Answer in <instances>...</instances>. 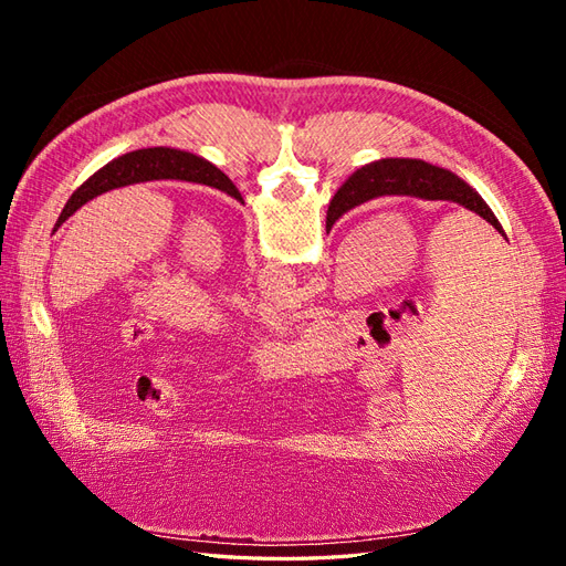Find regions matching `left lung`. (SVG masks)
I'll return each instance as SVG.
<instances>
[{
	"mask_svg": "<svg viewBox=\"0 0 566 566\" xmlns=\"http://www.w3.org/2000/svg\"><path fill=\"white\" fill-rule=\"evenodd\" d=\"M160 179H177V181L212 186V188H219V191H224L231 198L243 202V196L238 193L233 181L224 172H221V169H217L208 160H202L200 156H193V153L177 150V148H165V146L142 148V150L127 153V156H119L117 160L108 163L106 167H101L96 175H92L87 181H84L77 191L67 198L63 212L59 214L54 231L63 224L67 217H73L84 202H90L92 198H96L101 193L113 191V188L129 186V184L160 181Z\"/></svg>",
	"mask_w": 566,
	"mask_h": 566,
	"instance_id": "left-lung-1",
	"label": "left lung"
}]
</instances>
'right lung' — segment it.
I'll list each match as a JSON object with an SVG mask.
<instances>
[{"label": "right lung", "instance_id": "add662e5", "mask_svg": "<svg viewBox=\"0 0 566 566\" xmlns=\"http://www.w3.org/2000/svg\"><path fill=\"white\" fill-rule=\"evenodd\" d=\"M382 196H410L422 200L458 202L462 208L472 210L474 214L484 217L495 231L505 235L499 219L493 217L484 198L479 196L472 186L449 172V169L408 158H385L356 169V172L339 186V191L331 200L325 227L331 229L342 214L356 208V205Z\"/></svg>", "mask_w": 566, "mask_h": 566}]
</instances>
